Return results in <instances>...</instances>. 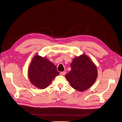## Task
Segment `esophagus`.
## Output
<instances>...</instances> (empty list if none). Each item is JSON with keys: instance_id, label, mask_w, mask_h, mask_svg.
<instances>
[{"instance_id": "34e87169", "label": "esophagus", "mask_w": 122, "mask_h": 122, "mask_svg": "<svg viewBox=\"0 0 122 122\" xmlns=\"http://www.w3.org/2000/svg\"><path fill=\"white\" fill-rule=\"evenodd\" d=\"M66 74V72L65 71H63V72H60V75H62V76H64Z\"/></svg>"}]
</instances>
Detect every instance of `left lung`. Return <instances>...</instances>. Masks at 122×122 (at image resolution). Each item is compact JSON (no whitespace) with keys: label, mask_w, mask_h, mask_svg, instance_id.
I'll return each instance as SVG.
<instances>
[{"label":"left lung","mask_w":122,"mask_h":122,"mask_svg":"<svg viewBox=\"0 0 122 122\" xmlns=\"http://www.w3.org/2000/svg\"><path fill=\"white\" fill-rule=\"evenodd\" d=\"M71 69L66 78L71 87L84 91L93 85L98 76L96 66L85 54L75 57L70 65Z\"/></svg>","instance_id":"obj_1"}]
</instances>
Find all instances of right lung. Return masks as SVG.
<instances>
[{"instance_id":"add662e5","label":"right lung","mask_w":122,"mask_h":122,"mask_svg":"<svg viewBox=\"0 0 122 122\" xmlns=\"http://www.w3.org/2000/svg\"><path fill=\"white\" fill-rule=\"evenodd\" d=\"M59 72L56 67L46 58L35 55L28 69L30 82L36 87L44 89L48 87Z\"/></svg>"}]
</instances>
